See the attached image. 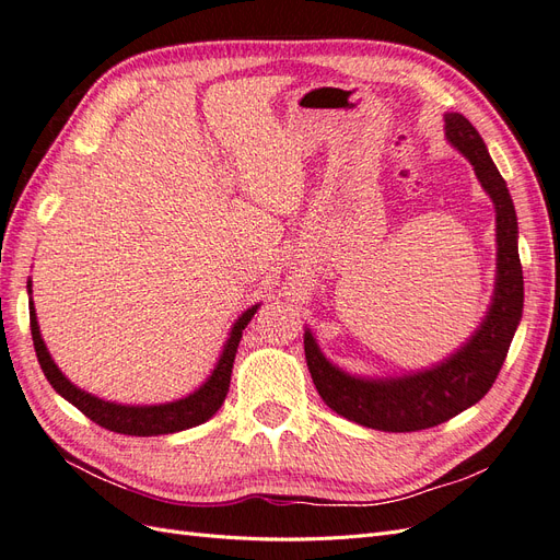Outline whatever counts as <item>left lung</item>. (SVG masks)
Segmentation results:
<instances>
[{
  "mask_svg": "<svg viewBox=\"0 0 560 560\" xmlns=\"http://www.w3.org/2000/svg\"><path fill=\"white\" fill-rule=\"evenodd\" d=\"M446 135L474 165V173L493 198L498 212V282L481 329L444 364L389 381L343 374L325 360L311 331L303 336L308 371L319 397L338 416L371 430H428L477 404L493 387L523 313V270L512 196L493 159L488 156L481 135L463 114H446Z\"/></svg>",
  "mask_w": 560,
  "mask_h": 560,
  "instance_id": "8db88e82",
  "label": "left lung"
}]
</instances>
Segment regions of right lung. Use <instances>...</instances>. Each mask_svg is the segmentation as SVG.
Segmentation results:
<instances>
[{"label":"right lung","instance_id":"right-lung-1","mask_svg":"<svg viewBox=\"0 0 560 560\" xmlns=\"http://www.w3.org/2000/svg\"><path fill=\"white\" fill-rule=\"evenodd\" d=\"M30 287L32 284L27 282V290ZM257 308L259 306H252L249 311H245L238 317V322H235L229 341L224 346L222 358H219L212 376L208 378L206 385L196 389L194 395L184 397L179 401L159 404V406H121L114 401L97 399L89 393H83V389L74 387L60 374L56 362L50 360V354L42 341L37 313H35V306H32V301H30V329H32V341H35V352H37V360L42 364L44 376L48 378L50 385H54L58 395H62L67 401L74 404L83 416L91 418L93 422H97L100 428H105L109 432L132 434V436H156V434H173L179 430L196 428V425H200V422L210 420L219 411V406L224 404L226 393H229L231 369H233L235 352H238V343L243 338V329L247 327L252 315L257 313Z\"/></svg>","mask_w":560,"mask_h":560}]
</instances>
